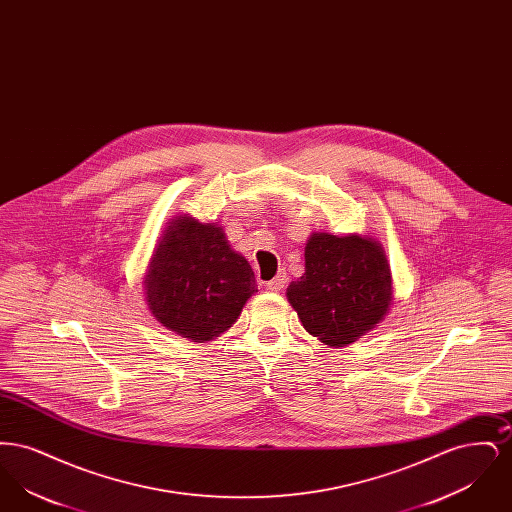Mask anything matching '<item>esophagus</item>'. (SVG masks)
Returning <instances> with one entry per match:
<instances>
[{
  "mask_svg": "<svg viewBox=\"0 0 512 512\" xmlns=\"http://www.w3.org/2000/svg\"><path fill=\"white\" fill-rule=\"evenodd\" d=\"M286 284H288V276H286L284 270H280V272L268 282L267 290H270V292H280Z\"/></svg>",
  "mask_w": 512,
  "mask_h": 512,
  "instance_id": "1",
  "label": "esophagus"
}]
</instances>
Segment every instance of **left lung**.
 I'll return each mask as SVG.
<instances>
[{
    "instance_id": "1",
    "label": "left lung",
    "mask_w": 512,
    "mask_h": 512,
    "mask_svg": "<svg viewBox=\"0 0 512 512\" xmlns=\"http://www.w3.org/2000/svg\"><path fill=\"white\" fill-rule=\"evenodd\" d=\"M303 328L328 347H345L374 330L393 305L386 251L374 238L313 232L305 274L286 290Z\"/></svg>"
}]
</instances>
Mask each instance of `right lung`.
I'll return each instance as SVG.
<instances>
[{
    "label": "right lung",
    "mask_w": 512,
    "mask_h": 512,
    "mask_svg": "<svg viewBox=\"0 0 512 512\" xmlns=\"http://www.w3.org/2000/svg\"><path fill=\"white\" fill-rule=\"evenodd\" d=\"M142 286L155 320L197 343L224 334L257 292L251 265L230 247L219 224L190 215L167 222Z\"/></svg>",
    "instance_id": "obj_1"
}]
</instances>
